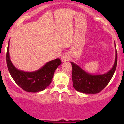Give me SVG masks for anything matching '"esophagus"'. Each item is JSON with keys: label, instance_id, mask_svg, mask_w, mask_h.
Here are the masks:
<instances>
[{"label": "esophagus", "instance_id": "esophagus-1", "mask_svg": "<svg viewBox=\"0 0 124 124\" xmlns=\"http://www.w3.org/2000/svg\"><path fill=\"white\" fill-rule=\"evenodd\" d=\"M69 59H70V56H69L68 54H63V55H62V56H61V61L63 62L69 61Z\"/></svg>", "mask_w": 124, "mask_h": 124}]
</instances>
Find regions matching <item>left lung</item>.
I'll use <instances>...</instances> for the list:
<instances>
[{
    "label": "left lung",
    "instance_id": "1",
    "mask_svg": "<svg viewBox=\"0 0 124 124\" xmlns=\"http://www.w3.org/2000/svg\"><path fill=\"white\" fill-rule=\"evenodd\" d=\"M116 48V58L113 66L108 72L101 75H92L86 72L73 62L72 66V81L73 86L78 92L85 94L99 93L106 87L111 79L117 65V52Z\"/></svg>",
    "mask_w": 124,
    "mask_h": 124
}]
</instances>
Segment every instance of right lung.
I'll list each match as a JSON object with an SVG mask.
<instances>
[{"label":"right lung","instance_id":"obj_1","mask_svg":"<svg viewBox=\"0 0 124 124\" xmlns=\"http://www.w3.org/2000/svg\"><path fill=\"white\" fill-rule=\"evenodd\" d=\"M8 41L6 53V63L8 70L13 79L24 90L27 92H41L50 85L54 74L58 66L61 64L59 58L49 61L34 72H24L16 68L12 63L9 55Z\"/></svg>","mask_w":124,"mask_h":124}]
</instances>
